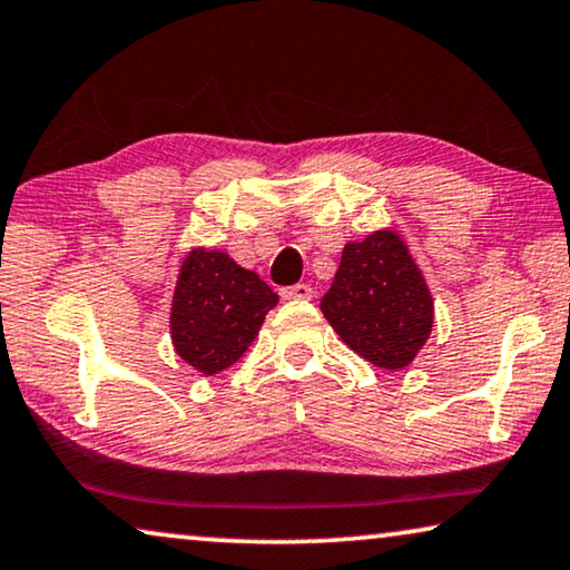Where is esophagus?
Listing matches in <instances>:
<instances>
[{"instance_id": "obj_1", "label": "esophagus", "mask_w": 570, "mask_h": 570, "mask_svg": "<svg viewBox=\"0 0 570 570\" xmlns=\"http://www.w3.org/2000/svg\"><path fill=\"white\" fill-rule=\"evenodd\" d=\"M279 295H283L285 301H311L313 298V287L305 285V283H298V285L283 287Z\"/></svg>"}]
</instances>
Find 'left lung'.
Returning a JSON list of instances; mask_svg holds the SVG:
<instances>
[{"mask_svg":"<svg viewBox=\"0 0 570 570\" xmlns=\"http://www.w3.org/2000/svg\"><path fill=\"white\" fill-rule=\"evenodd\" d=\"M321 311L352 352L383 370L409 367L434 324L422 269L387 228L344 246Z\"/></svg>","mask_w":570,"mask_h":570,"instance_id":"8db88e82","label":"left lung"}]
</instances>
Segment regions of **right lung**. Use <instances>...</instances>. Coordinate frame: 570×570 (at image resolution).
<instances>
[{
	"label": "right lung",
	"mask_w": 570,
	"mask_h": 570,
	"mask_svg": "<svg viewBox=\"0 0 570 570\" xmlns=\"http://www.w3.org/2000/svg\"><path fill=\"white\" fill-rule=\"evenodd\" d=\"M277 293L218 249L187 252L171 295L169 332L175 352L203 375H216L249 350L277 305Z\"/></svg>",
	"instance_id": "add662e5"
}]
</instances>
